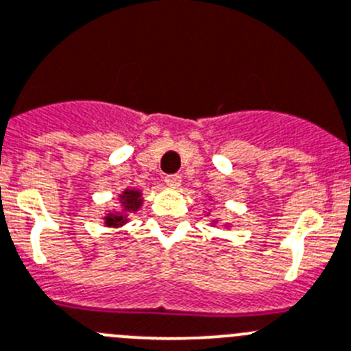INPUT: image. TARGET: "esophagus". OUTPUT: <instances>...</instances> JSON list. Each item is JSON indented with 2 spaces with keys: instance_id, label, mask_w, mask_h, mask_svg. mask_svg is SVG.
<instances>
[{
  "instance_id": "esophagus-1",
  "label": "esophagus",
  "mask_w": 351,
  "mask_h": 351,
  "mask_svg": "<svg viewBox=\"0 0 351 351\" xmlns=\"http://www.w3.org/2000/svg\"><path fill=\"white\" fill-rule=\"evenodd\" d=\"M165 183L168 186H171V189H176V186H180V183H182V176H180V175H166L165 176Z\"/></svg>"
}]
</instances>
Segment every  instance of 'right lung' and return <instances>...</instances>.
<instances>
[{
  "mask_svg": "<svg viewBox=\"0 0 351 351\" xmlns=\"http://www.w3.org/2000/svg\"><path fill=\"white\" fill-rule=\"evenodd\" d=\"M121 206H123V211L121 213H109L106 216V225L107 227H119V225L126 223V213L133 211L142 206V199H140L138 191H124L121 195Z\"/></svg>",
  "mask_w": 351,
  "mask_h": 351,
  "instance_id": "right-lung-1",
  "label": "right lung"
}]
</instances>
